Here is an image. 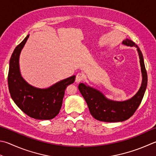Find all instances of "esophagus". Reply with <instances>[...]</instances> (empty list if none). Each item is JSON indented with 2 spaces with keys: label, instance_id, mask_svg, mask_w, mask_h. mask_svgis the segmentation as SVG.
I'll return each instance as SVG.
<instances>
[{
  "label": "esophagus",
  "instance_id": "1",
  "mask_svg": "<svg viewBox=\"0 0 156 156\" xmlns=\"http://www.w3.org/2000/svg\"><path fill=\"white\" fill-rule=\"evenodd\" d=\"M83 79V75L82 73H78V74L76 75V78H75V81L77 83H79L81 82Z\"/></svg>",
  "mask_w": 156,
  "mask_h": 156
}]
</instances>
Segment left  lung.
<instances>
[{
  "instance_id": "8db88e82",
  "label": "left lung",
  "mask_w": 156,
  "mask_h": 156,
  "mask_svg": "<svg viewBox=\"0 0 156 156\" xmlns=\"http://www.w3.org/2000/svg\"><path fill=\"white\" fill-rule=\"evenodd\" d=\"M126 46L136 48L139 56L142 83L136 94L124 101H116L107 98L101 91L81 83L79 90L89 108L91 115L97 120L105 122H118L128 119L133 115L142 101L147 85V74L141 51L133 41L126 39L122 41Z\"/></svg>"
}]
</instances>
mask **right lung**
I'll list each match as a JSON object with an SVG mask.
<instances>
[{"instance_id": "obj_1", "label": "right lung", "mask_w": 156, "mask_h": 156, "mask_svg": "<svg viewBox=\"0 0 156 156\" xmlns=\"http://www.w3.org/2000/svg\"><path fill=\"white\" fill-rule=\"evenodd\" d=\"M28 37L29 34L11 55L8 74L9 90L15 103L27 115L37 119H51L59 113L66 88L74 83L75 75L62 79L48 88H39L29 84L22 77L19 62Z\"/></svg>"}]
</instances>
